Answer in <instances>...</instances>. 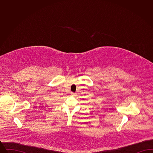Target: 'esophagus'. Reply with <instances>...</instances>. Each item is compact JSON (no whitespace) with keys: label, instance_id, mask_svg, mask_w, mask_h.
<instances>
[{"label":"esophagus","instance_id":"1","mask_svg":"<svg viewBox=\"0 0 153 153\" xmlns=\"http://www.w3.org/2000/svg\"><path fill=\"white\" fill-rule=\"evenodd\" d=\"M71 95H72V96H74V95H75V94H74V93H73V92H71Z\"/></svg>","mask_w":153,"mask_h":153}]
</instances>
